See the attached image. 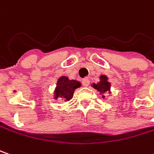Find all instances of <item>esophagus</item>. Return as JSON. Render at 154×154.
Masks as SVG:
<instances>
[{
    "label": "esophagus",
    "instance_id": "1",
    "mask_svg": "<svg viewBox=\"0 0 154 154\" xmlns=\"http://www.w3.org/2000/svg\"><path fill=\"white\" fill-rule=\"evenodd\" d=\"M89 83H90V81H89L88 78H85V79L82 80V85H83L84 87H88Z\"/></svg>",
    "mask_w": 154,
    "mask_h": 154
}]
</instances>
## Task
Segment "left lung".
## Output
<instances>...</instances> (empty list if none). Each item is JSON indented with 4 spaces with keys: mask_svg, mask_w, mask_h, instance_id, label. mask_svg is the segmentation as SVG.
Listing matches in <instances>:
<instances>
[{
    "mask_svg": "<svg viewBox=\"0 0 154 154\" xmlns=\"http://www.w3.org/2000/svg\"><path fill=\"white\" fill-rule=\"evenodd\" d=\"M100 82H98L97 84L94 83L92 86L96 90H98L100 94H105L106 92H109L111 84L107 81V77L106 75H101L100 77ZM102 98H105V96H102Z\"/></svg>",
    "mask_w": 154,
    "mask_h": 154,
    "instance_id": "obj_1",
    "label": "left lung"
}]
</instances>
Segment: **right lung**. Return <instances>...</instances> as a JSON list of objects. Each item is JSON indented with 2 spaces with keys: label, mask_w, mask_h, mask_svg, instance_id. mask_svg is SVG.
I'll return each instance as SVG.
<instances>
[{
  "label": "right lung",
  "mask_w": 154,
  "mask_h": 154,
  "mask_svg": "<svg viewBox=\"0 0 154 154\" xmlns=\"http://www.w3.org/2000/svg\"><path fill=\"white\" fill-rule=\"evenodd\" d=\"M81 85L79 81L61 76L58 79L56 88L54 90V99L60 98L61 100H70L73 98L74 90L80 88Z\"/></svg>",
  "instance_id": "obj_1"
}]
</instances>
